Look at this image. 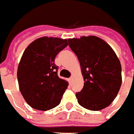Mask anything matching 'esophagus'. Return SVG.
<instances>
[{"label":"esophagus","mask_w":134,"mask_h":134,"mask_svg":"<svg viewBox=\"0 0 134 134\" xmlns=\"http://www.w3.org/2000/svg\"><path fill=\"white\" fill-rule=\"evenodd\" d=\"M72 80H73V77H71L69 79V82L71 83L72 82Z\"/></svg>","instance_id":"1"}]
</instances>
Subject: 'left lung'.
I'll return each instance as SVG.
<instances>
[{"label":"left lung","instance_id":"1","mask_svg":"<svg viewBox=\"0 0 134 134\" xmlns=\"http://www.w3.org/2000/svg\"><path fill=\"white\" fill-rule=\"evenodd\" d=\"M69 45L80 62L83 88L76 93L78 104L87 110H100L110 104L121 85V66L115 51L95 36L69 39Z\"/></svg>","mask_w":134,"mask_h":134}]
</instances>
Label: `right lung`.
Returning a JSON list of instances; mask_svg holds the SVG:
<instances>
[{
	"label": "right lung",
	"mask_w": 134,
	"mask_h": 134,
	"mask_svg": "<svg viewBox=\"0 0 134 134\" xmlns=\"http://www.w3.org/2000/svg\"><path fill=\"white\" fill-rule=\"evenodd\" d=\"M67 45V39L44 36L24 50L17 77L20 92L32 108L45 111L59 104L69 83L58 77L54 59Z\"/></svg>",
	"instance_id": "add662e5"
}]
</instances>
